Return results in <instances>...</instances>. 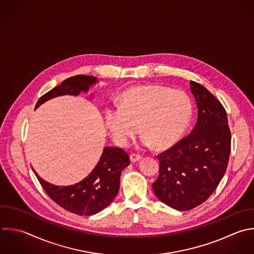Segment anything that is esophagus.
Masks as SVG:
<instances>
[{
    "label": "esophagus",
    "mask_w": 254,
    "mask_h": 254,
    "mask_svg": "<svg viewBox=\"0 0 254 254\" xmlns=\"http://www.w3.org/2000/svg\"><path fill=\"white\" fill-rule=\"evenodd\" d=\"M141 158H142V156L141 155H139V154H135V153H132L131 155H130V160H131V162H137V161H139V160H141Z\"/></svg>",
    "instance_id": "34e87169"
}]
</instances>
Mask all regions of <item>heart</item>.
I'll use <instances>...</instances> for the list:
<instances>
[{
  "label": "heart",
  "instance_id": "obj_1",
  "mask_svg": "<svg viewBox=\"0 0 254 254\" xmlns=\"http://www.w3.org/2000/svg\"><path fill=\"white\" fill-rule=\"evenodd\" d=\"M191 116V102L181 90L160 85H142L127 89L119 105L109 106L105 123L113 140L126 147L141 131L142 144L166 149L176 144L187 129Z\"/></svg>",
  "mask_w": 254,
  "mask_h": 254
}]
</instances>
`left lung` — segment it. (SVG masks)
Masks as SVG:
<instances>
[{
  "mask_svg": "<svg viewBox=\"0 0 254 254\" xmlns=\"http://www.w3.org/2000/svg\"><path fill=\"white\" fill-rule=\"evenodd\" d=\"M197 106V121L190 135L160 153L156 196L178 210H190L217 188L227 168L231 134L224 107L204 86L190 81Z\"/></svg>",
  "mask_w": 254,
  "mask_h": 254,
  "instance_id": "obj_1",
  "label": "left lung"
}]
</instances>
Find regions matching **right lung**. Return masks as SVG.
Masks as SVG:
<instances>
[{
  "label": "right lung",
  "mask_w": 254,
  "mask_h": 254,
  "mask_svg": "<svg viewBox=\"0 0 254 254\" xmlns=\"http://www.w3.org/2000/svg\"><path fill=\"white\" fill-rule=\"evenodd\" d=\"M97 78L89 75H75L44 94L36 108L47 100L65 94L78 95L88 91ZM130 165L128 153L122 148L106 147L95 169L81 182L68 187H58L44 181L35 172L48 195L60 206L79 215H92L104 209L119 190L120 175Z\"/></svg>",
  "instance_id": "add662e5"
}]
</instances>
